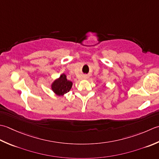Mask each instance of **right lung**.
<instances>
[{"instance_id":"1","label":"right lung","mask_w":159,"mask_h":159,"mask_svg":"<svg viewBox=\"0 0 159 159\" xmlns=\"http://www.w3.org/2000/svg\"><path fill=\"white\" fill-rule=\"evenodd\" d=\"M73 83L66 79V75L62 73L59 78L56 80L51 84V89L54 93L58 96L63 95L66 93L69 92Z\"/></svg>"}]
</instances>
